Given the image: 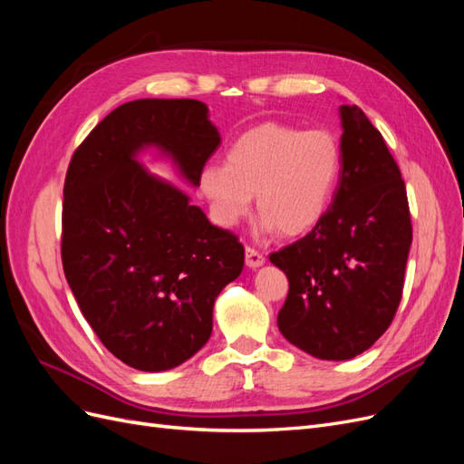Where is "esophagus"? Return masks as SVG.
I'll return each mask as SVG.
<instances>
[{"label": "esophagus", "mask_w": 464, "mask_h": 464, "mask_svg": "<svg viewBox=\"0 0 464 464\" xmlns=\"http://www.w3.org/2000/svg\"><path fill=\"white\" fill-rule=\"evenodd\" d=\"M263 263H265V257L261 251H257L256 247H246V265L249 269H257V266H261Z\"/></svg>", "instance_id": "1"}]
</instances>
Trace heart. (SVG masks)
Masks as SVG:
<instances>
[{
	"instance_id": "heart-1",
	"label": "heart",
	"mask_w": 464,
	"mask_h": 464,
	"mask_svg": "<svg viewBox=\"0 0 464 464\" xmlns=\"http://www.w3.org/2000/svg\"><path fill=\"white\" fill-rule=\"evenodd\" d=\"M341 166V147L329 131L269 121L237 137L224 164L205 166L199 186L222 227L244 218L257 195L265 227L294 237L325 217Z\"/></svg>"
}]
</instances>
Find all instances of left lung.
I'll return each mask as SVG.
<instances>
[{
    "label": "left lung",
    "mask_w": 464,
    "mask_h": 464,
    "mask_svg": "<svg viewBox=\"0 0 464 464\" xmlns=\"http://www.w3.org/2000/svg\"><path fill=\"white\" fill-rule=\"evenodd\" d=\"M341 179L317 227L269 256L288 276L285 339L321 360H350L382 336L402 296L412 224L401 170L366 114L343 104Z\"/></svg>",
    "instance_id": "1"
}]
</instances>
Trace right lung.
I'll use <instances>...</instances> for the list:
<instances>
[{"label": "right lung", "instance_id": "1", "mask_svg": "<svg viewBox=\"0 0 464 464\" xmlns=\"http://www.w3.org/2000/svg\"><path fill=\"white\" fill-rule=\"evenodd\" d=\"M218 145L207 104L141 98L110 111L69 162L65 278L98 339L135 370H172L201 350L217 296L244 269L237 237L137 157L157 149L199 186Z\"/></svg>", "mask_w": 464, "mask_h": 464}]
</instances>
